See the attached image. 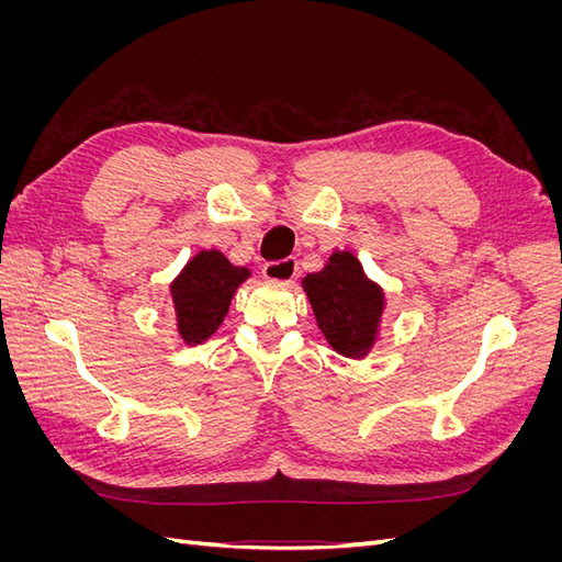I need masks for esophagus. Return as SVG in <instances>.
Masks as SVG:
<instances>
[{"label":"esophagus","instance_id":"obj_1","mask_svg":"<svg viewBox=\"0 0 562 562\" xmlns=\"http://www.w3.org/2000/svg\"><path fill=\"white\" fill-rule=\"evenodd\" d=\"M265 279L269 281H293L297 277V260L285 258L279 262H267L262 269Z\"/></svg>","mask_w":562,"mask_h":562}]
</instances>
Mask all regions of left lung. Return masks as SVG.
I'll return each mask as SVG.
<instances>
[{"mask_svg":"<svg viewBox=\"0 0 562 562\" xmlns=\"http://www.w3.org/2000/svg\"><path fill=\"white\" fill-rule=\"evenodd\" d=\"M302 288L330 347L349 359H363L375 345L384 293L363 274L361 262L349 250H337L326 267L304 277Z\"/></svg>","mask_w":562,"mask_h":562,"instance_id":"8db88e82","label":"left lung"}]
</instances>
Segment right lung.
<instances>
[{
  "instance_id": "obj_1",
  "label": "right lung",
  "mask_w": 562,
  "mask_h": 562,
  "mask_svg": "<svg viewBox=\"0 0 562 562\" xmlns=\"http://www.w3.org/2000/svg\"><path fill=\"white\" fill-rule=\"evenodd\" d=\"M250 271L234 267L220 250H201L171 283L176 326L184 345H201L220 328L229 302Z\"/></svg>"
}]
</instances>
